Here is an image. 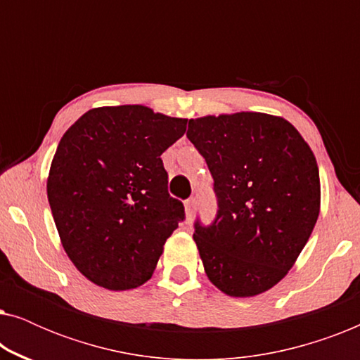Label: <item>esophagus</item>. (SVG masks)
Returning a JSON list of instances; mask_svg holds the SVG:
<instances>
[{
    "label": "esophagus",
    "instance_id": "esophagus-1",
    "mask_svg": "<svg viewBox=\"0 0 360 360\" xmlns=\"http://www.w3.org/2000/svg\"><path fill=\"white\" fill-rule=\"evenodd\" d=\"M185 211H186V219H188V223H191V219H193V216L196 213V200L195 198H188L185 201Z\"/></svg>",
    "mask_w": 360,
    "mask_h": 360
}]
</instances>
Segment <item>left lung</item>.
<instances>
[{"mask_svg": "<svg viewBox=\"0 0 360 360\" xmlns=\"http://www.w3.org/2000/svg\"><path fill=\"white\" fill-rule=\"evenodd\" d=\"M186 137L214 180V219L193 224L206 275L229 297L272 288L292 269L319 214L311 149L288 121L262 112L190 120Z\"/></svg>", "mask_w": 360, "mask_h": 360, "instance_id": "8db88e82", "label": "left lung"}]
</instances>
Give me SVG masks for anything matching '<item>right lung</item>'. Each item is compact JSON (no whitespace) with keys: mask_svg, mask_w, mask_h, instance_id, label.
Returning <instances> with one entry per match:
<instances>
[{"mask_svg":"<svg viewBox=\"0 0 360 360\" xmlns=\"http://www.w3.org/2000/svg\"><path fill=\"white\" fill-rule=\"evenodd\" d=\"M186 120L139 105L85 112L58 142L47 180L62 245L93 283L129 290L154 274L165 240L185 219L160 155Z\"/></svg>","mask_w":360,"mask_h":360,"instance_id":"add662e5","label":"right lung"}]
</instances>
